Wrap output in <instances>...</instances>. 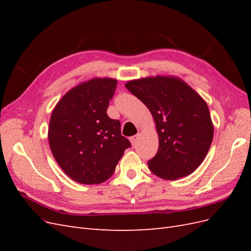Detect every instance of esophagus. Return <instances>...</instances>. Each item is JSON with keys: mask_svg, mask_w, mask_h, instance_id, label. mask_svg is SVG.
I'll return each mask as SVG.
<instances>
[{"mask_svg": "<svg viewBox=\"0 0 251 251\" xmlns=\"http://www.w3.org/2000/svg\"><path fill=\"white\" fill-rule=\"evenodd\" d=\"M130 140H131L132 146H133V147H135V146H136V143H137V140H138V135H134V136H132V137L130 138Z\"/></svg>", "mask_w": 251, "mask_h": 251, "instance_id": "1", "label": "esophagus"}]
</instances>
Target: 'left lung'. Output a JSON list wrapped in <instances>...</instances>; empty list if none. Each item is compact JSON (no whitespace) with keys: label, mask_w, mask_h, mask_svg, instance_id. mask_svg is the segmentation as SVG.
Wrapping results in <instances>:
<instances>
[{"label":"left lung","mask_w":251,"mask_h":251,"mask_svg":"<svg viewBox=\"0 0 251 251\" xmlns=\"http://www.w3.org/2000/svg\"><path fill=\"white\" fill-rule=\"evenodd\" d=\"M126 88L147 105L156 123L159 148L148 161L151 172L166 180L192 174L203 162L214 137L206 102L177 77L136 79Z\"/></svg>","instance_id":"8db88e82"}]
</instances>
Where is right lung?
I'll list each match as a JSON object with an SVG mask.
<instances>
[{"instance_id": "obj_1", "label": "right lung", "mask_w": 251, "mask_h": 251, "mask_svg": "<svg viewBox=\"0 0 251 251\" xmlns=\"http://www.w3.org/2000/svg\"><path fill=\"white\" fill-rule=\"evenodd\" d=\"M117 87L112 78H94L67 92L53 110L48 139L57 164L81 184H100L115 171L131 142L107 109Z\"/></svg>"}]
</instances>
